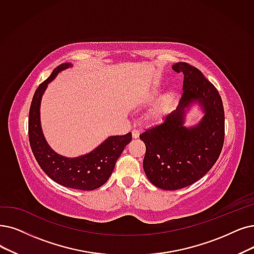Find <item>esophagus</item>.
I'll return each instance as SVG.
<instances>
[{
    "instance_id": "1",
    "label": "esophagus",
    "mask_w": 254,
    "mask_h": 254,
    "mask_svg": "<svg viewBox=\"0 0 254 254\" xmlns=\"http://www.w3.org/2000/svg\"><path fill=\"white\" fill-rule=\"evenodd\" d=\"M138 136H139V130L133 129V130H132V137H133V138H137Z\"/></svg>"
}]
</instances>
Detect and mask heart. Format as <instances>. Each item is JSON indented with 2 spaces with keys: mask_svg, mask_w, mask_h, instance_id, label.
I'll use <instances>...</instances> for the list:
<instances>
[{
  "mask_svg": "<svg viewBox=\"0 0 254 254\" xmlns=\"http://www.w3.org/2000/svg\"><path fill=\"white\" fill-rule=\"evenodd\" d=\"M156 93H157V88H155L153 90V94H156ZM174 98H175L174 93H168L164 98L160 100V102L155 106L153 111H152V116H153L154 118H157V117L161 116L162 114L165 113L166 109L170 106V104L173 102Z\"/></svg>",
  "mask_w": 254,
  "mask_h": 254,
  "instance_id": "obj_1",
  "label": "heart"
}]
</instances>
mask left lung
Masks as SVG:
<instances>
[{"label": "left lung", "mask_w": 254, "mask_h": 254, "mask_svg": "<svg viewBox=\"0 0 254 254\" xmlns=\"http://www.w3.org/2000/svg\"><path fill=\"white\" fill-rule=\"evenodd\" d=\"M184 74V93L177 108L161 124L139 135L146 145L144 171L155 187L174 190L203 177L218 160L224 143L225 117L217 88L197 67L187 63L172 66ZM199 103L205 111L199 124L186 127L185 111Z\"/></svg>", "instance_id": "8db88e82"}]
</instances>
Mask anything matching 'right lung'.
<instances>
[{
    "instance_id": "1",
    "label": "right lung",
    "mask_w": 254,
    "mask_h": 254,
    "mask_svg": "<svg viewBox=\"0 0 254 254\" xmlns=\"http://www.w3.org/2000/svg\"><path fill=\"white\" fill-rule=\"evenodd\" d=\"M68 66H72V64H63L58 65L35 90L29 111V141L39 167L51 179L66 188L93 190L102 187L108 180L118 158L131 141L132 135L131 132H128L125 135L109 136L92 152L74 158L59 155L51 149L40 125V101L48 83L60 70Z\"/></svg>"
}]
</instances>
